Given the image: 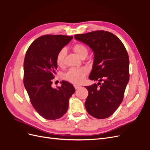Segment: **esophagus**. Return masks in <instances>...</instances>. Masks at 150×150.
Returning a JSON list of instances; mask_svg holds the SVG:
<instances>
[{
    "instance_id": "34e87169",
    "label": "esophagus",
    "mask_w": 150,
    "mask_h": 150,
    "mask_svg": "<svg viewBox=\"0 0 150 150\" xmlns=\"http://www.w3.org/2000/svg\"><path fill=\"white\" fill-rule=\"evenodd\" d=\"M74 87H75V88L76 90V89H79L80 87H81V86L80 85H76V84H75L74 85Z\"/></svg>"
}]
</instances>
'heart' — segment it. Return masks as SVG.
I'll use <instances>...</instances> for the list:
<instances>
[{
	"instance_id": "1",
	"label": "heart",
	"mask_w": 150,
	"mask_h": 150,
	"mask_svg": "<svg viewBox=\"0 0 150 150\" xmlns=\"http://www.w3.org/2000/svg\"><path fill=\"white\" fill-rule=\"evenodd\" d=\"M73 49L76 54L81 58L87 55V48L82 43H76L74 46ZM65 55L66 49L65 48H63L58 52L56 57V62L59 66H62L64 65ZM86 73H87V69L85 67H82L80 69H71L65 75L64 78L65 80L71 82V83H80L83 80Z\"/></svg>"
}]
</instances>
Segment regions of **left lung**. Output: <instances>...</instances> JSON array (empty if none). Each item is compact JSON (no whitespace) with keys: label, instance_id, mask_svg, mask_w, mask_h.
Segmentation results:
<instances>
[{"label":"left lung","instance_id":"8db88e82","mask_svg":"<svg viewBox=\"0 0 150 150\" xmlns=\"http://www.w3.org/2000/svg\"><path fill=\"white\" fill-rule=\"evenodd\" d=\"M75 38L93 51L89 79L99 81L85 86L88 91L85 108L95 118H108L122 103L129 81V61L126 48L113 33L105 30L76 34Z\"/></svg>","mask_w":150,"mask_h":150}]
</instances>
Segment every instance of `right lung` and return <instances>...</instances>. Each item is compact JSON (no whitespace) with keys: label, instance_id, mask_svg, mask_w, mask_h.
I'll return each instance as SVG.
<instances>
[{"label":"right lung","instance_id":"1","mask_svg":"<svg viewBox=\"0 0 150 150\" xmlns=\"http://www.w3.org/2000/svg\"><path fill=\"white\" fill-rule=\"evenodd\" d=\"M73 36L45 35L37 38L28 47L23 62V84L33 107L43 118L55 120L67 112L70 96L75 91L69 82L62 81L52 87L57 64V55Z\"/></svg>","mask_w":150,"mask_h":150}]
</instances>
